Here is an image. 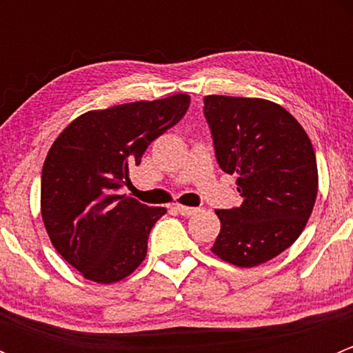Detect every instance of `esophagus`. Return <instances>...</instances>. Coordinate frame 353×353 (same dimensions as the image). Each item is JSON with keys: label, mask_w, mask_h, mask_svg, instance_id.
<instances>
[{"label": "esophagus", "mask_w": 353, "mask_h": 353, "mask_svg": "<svg viewBox=\"0 0 353 353\" xmlns=\"http://www.w3.org/2000/svg\"><path fill=\"white\" fill-rule=\"evenodd\" d=\"M177 213H181L183 216H191L198 212V208H193V206H184V205H176L174 206Z\"/></svg>", "instance_id": "esophagus-1"}]
</instances>
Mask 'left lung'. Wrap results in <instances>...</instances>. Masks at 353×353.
<instances>
[{
    "label": "left lung",
    "mask_w": 353,
    "mask_h": 353,
    "mask_svg": "<svg viewBox=\"0 0 353 353\" xmlns=\"http://www.w3.org/2000/svg\"><path fill=\"white\" fill-rule=\"evenodd\" d=\"M206 123L220 169L237 174L239 208L215 210L212 252L241 268L270 261L297 241L318 194L314 148L282 105L265 99L206 95Z\"/></svg>",
    "instance_id": "1"
}]
</instances>
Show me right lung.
I'll return each mask as SVG.
<instances>
[{
	"label": "right lung",
	"instance_id": "right-lung-1",
	"mask_svg": "<svg viewBox=\"0 0 353 353\" xmlns=\"http://www.w3.org/2000/svg\"><path fill=\"white\" fill-rule=\"evenodd\" d=\"M190 95L88 110L56 138L42 167L41 213L56 251L87 280L114 283L147 256L162 206L119 194L130 167L148 145L179 123Z\"/></svg>",
	"mask_w": 353,
	"mask_h": 353
}]
</instances>
